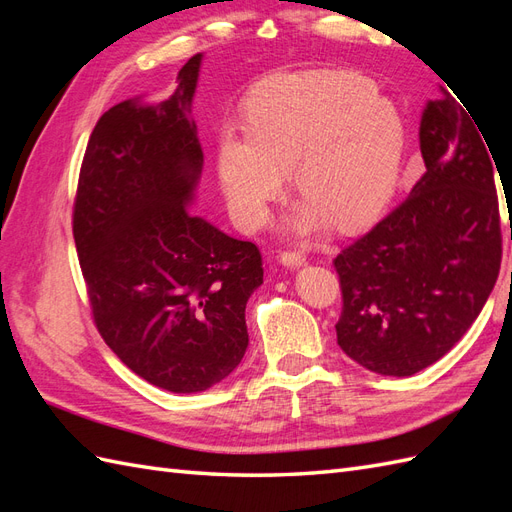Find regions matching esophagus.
I'll return each mask as SVG.
<instances>
[{
    "mask_svg": "<svg viewBox=\"0 0 512 512\" xmlns=\"http://www.w3.org/2000/svg\"><path fill=\"white\" fill-rule=\"evenodd\" d=\"M280 262H282L284 267H288V269H299V267L305 265V254H301V252H284L280 256Z\"/></svg>",
    "mask_w": 512,
    "mask_h": 512,
    "instance_id": "34e87169",
    "label": "esophagus"
}]
</instances>
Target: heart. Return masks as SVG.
I'll list each match as a JSON object with an SVG mask.
<instances>
[{"label": "heart", "mask_w": 512, "mask_h": 512, "mask_svg": "<svg viewBox=\"0 0 512 512\" xmlns=\"http://www.w3.org/2000/svg\"><path fill=\"white\" fill-rule=\"evenodd\" d=\"M406 151L397 106L367 76L344 70L275 74L245 102V132L218 138V179L245 230L269 220L290 188L307 198L288 230L309 235L367 224L391 198Z\"/></svg>", "instance_id": "1"}]
</instances>
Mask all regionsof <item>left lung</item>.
Here are the masks:
<instances>
[{
  "label": "left lung",
  "mask_w": 512,
  "mask_h": 512,
  "mask_svg": "<svg viewBox=\"0 0 512 512\" xmlns=\"http://www.w3.org/2000/svg\"><path fill=\"white\" fill-rule=\"evenodd\" d=\"M466 110L446 91L425 104L418 128L425 175L404 203L335 258L344 294L337 344L380 376L406 378L442 359L498 280L493 164Z\"/></svg>",
  "instance_id": "obj_1"
}]
</instances>
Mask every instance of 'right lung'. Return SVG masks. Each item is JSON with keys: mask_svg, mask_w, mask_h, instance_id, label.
Wrapping results in <instances>:
<instances>
[{"mask_svg": "<svg viewBox=\"0 0 512 512\" xmlns=\"http://www.w3.org/2000/svg\"><path fill=\"white\" fill-rule=\"evenodd\" d=\"M203 53L162 102L130 98L89 136L74 243L96 327L123 365L170 393L228 378L250 344L262 258L190 207L203 173L192 102Z\"/></svg>", "mask_w": 512, "mask_h": 512, "instance_id": "right-lung-1", "label": "right lung"}]
</instances>
